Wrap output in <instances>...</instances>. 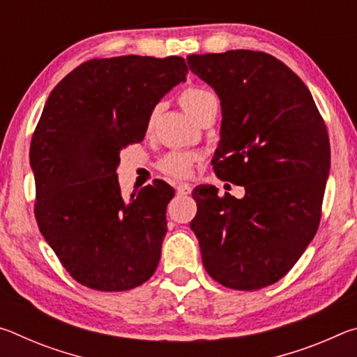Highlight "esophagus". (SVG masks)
<instances>
[{
    "label": "esophagus",
    "mask_w": 357,
    "mask_h": 357,
    "mask_svg": "<svg viewBox=\"0 0 357 357\" xmlns=\"http://www.w3.org/2000/svg\"><path fill=\"white\" fill-rule=\"evenodd\" d=\"M176 192L179 193V195H189V193L192 192V185L187 183H181L176 185Z\"/></svg>",
    "instance_id": "34e87169"
}]
</instances>
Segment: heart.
<instances>
[{
  "label": "heart",
  "mask_w": 357,
  "mask_h": 357,
  "mask_svg": "<svg viewBox=\"0 0 357 357\" xmlns=\"http://www.w3.org/2000/svg\"><path fill=\"white\" fill-rule=\"evenodd\" d=\"M214 100H217L215 96L203 88L185 89L179 98L181 105H183L184 110L189 113L193 119L200 116L204 108ZM195 160V154L184 153V151H173V153L167 154L164 159L159 162V170L170 178L184 179L187 176H190Z\"/></svg>",
  "instance_id": "heart-1"
}]
</instances>
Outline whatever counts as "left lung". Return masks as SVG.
<instances>
[{
  "instance_id": "obj_1",
  "label": "left lung",
  "mask_w": 357,
  "mask_h": 357,
  "mask_svg": "<svg viewBox=\"0 0 357 357\" xmlns=\"http://www.w3.org/2000/svg\"><path fill=\"white\" fill-rule=\"evenodd\" d=\"M220 100L217 176L243 198L200 184L190 222L206 273L223 287L259 289L282 279L315 236L331 170L329 135L309 88L263 52L187 56Z\"/></svg>"
}]
</instances>
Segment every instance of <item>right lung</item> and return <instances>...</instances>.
<instances>
[{
    "mask_svg": "<svg viewBox=\"0 0 357 357\" xmlns=\"http://www.w3.org/2000/svg\"><path fill=\"white\" fill-rule=\"evenodd\" d=\"M183 58L89 59L48 96L29 148L36 220L66 271L99 291H126L155 273L167 234L164 181L126 200L121 149L143 140L155 105L185 82Z\"/></svg>",
    "mask_w": 357,
    "mask_h": 357,
    "instance_id": "right-lung-1",
    "label": "right lung"
}]
</instances>
